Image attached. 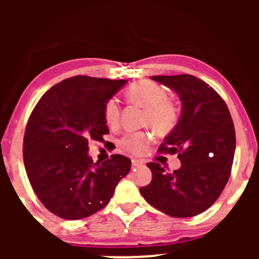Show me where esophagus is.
<instances>
[{"label":"esophagus","mask_w":259,"mask_h":259,"mask_svg":"<svg viewBox=\"0 0 259 259\" xmlns=\"http://www.w3.org/2000/svg\"><path fill=\"white\" fill-rule=\"evenodd\" d=\"M145 163H144V160H141V159H132V165H133V168H138V167H141V165H144Z\"/></svg>","instance_id":"1"}]
</instances>
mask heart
Wrapping results in <instances>:
<instances>
[{
    "mask_svg": "<svg viewBox=\"0 0 259 259\" xmlns=\"http://www.w3.org/2000/svg\"><path fill=\"white\" fill-rule=\"evenodd\" d=\"M125 96L129 102L145 108L144 124L150 125L160 135H167L177 126L179 109L173 101L167 99V92L162 86L151 80H140L126 89ZM106 123L114 127L119 124L120 107L117 100L107 101L105 106ZM152 141L147 132L126 134L120 140V147L134 154H144Z\"/></svg>",
    "mask_w": 259,
    "mask_h": 259,
    "instance_id": "1",
    "label": "heart"
}]
</instances>
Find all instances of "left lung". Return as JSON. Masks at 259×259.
Segmentation results:
<instances>
[{"label": "left lung", "mask_w": 259, "mask_h": 259, "mask_svg": "<svg viewBox=\"0 0 259 259\" xmlns=\"http://www.w3.org/2000/svg\"><path fill=\"white\" fill-rule=\"evenodd\" d=\"M151 79L177 92L181 101L180 119L159 146V152L178 153L181 167L168 173L159 163H148L152 181L140 192L165 214L197 215L214 203L230 177L236 145L230 112L214 89L194 75Z\"/></svg>", "instance_id": "obj_1"}]
</instances>
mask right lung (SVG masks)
Instances as JSON below:
<instances>
[{
  "label": "right lung",
  "instance_id": "add662e5",
  "mask_svg": "<svg viewBox=\"0 0 259 259\" xmlns=\"http://www.w3.org/2000/svg\"><path fill=\"white\" fill-rule=\"evenodd\" d=\"M127 80L78 75L45 92L35 106L24 135L23 157L38 200L59 218L76 221L111 201L132 160L121 154L100 164L89 156V141L109 133L105 106Z\"/></svg>",
  "mask_w": 259,
  "mask_h": 259
}]
</instances>
